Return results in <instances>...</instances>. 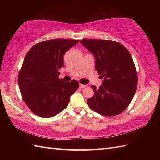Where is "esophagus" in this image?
Wrapping results in <instances>:
<instances>
[{"label": "esophagus", "instance_id": "esophagus-1", "mask_svg": "<svg viewBox=\"0 0 160 160\" xmlns=\"http://www.w3.org/2000/svg\"><path fill=\"white\" fill-rule=\"evenodd\" d=\"M87 87V85H83V84H79V88H85Z\"/></svg>", "mask_w": 160, "mask_h": 160}]
</instances>
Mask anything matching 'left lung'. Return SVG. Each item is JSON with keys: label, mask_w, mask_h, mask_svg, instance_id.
Segmentation results:
<instances>
[{"label": "left lung", "mask_w": 160, "mask_h": 160, "mask_svg": "<svg viewBox=\"0 0 160 160\" xmlns=\"http://www.w3.org/2000/svg\"><path fill=\"white\" fill-rule=\"evenodd\" d=\"M80 42L92 52L95 69L103 78L99 89L88 99L89 107L102 115H118L128 108L137 89L138 75L132 55L119 42L83 39Z\"/></svg>", "instance_id": "1"}]
</instances>
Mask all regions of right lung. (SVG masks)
<instances>
[{
	"label": "right lung",
	"mask_w": 160,
	"mask_h": 160,
	"mask_svg": "<svg viewBox=\"0 0 160 160\" xmlns=\"http://www.w3.org/2000/svg\"><path fill=\"white\" fill-rule=\"evenodd\" d=\"M78 40L52 39L37 43L28 51L18 77L23 101L32 113L51 118L68 105L71 96L79 88L76 80L59 79L63 55Z\"/></svg>",
	"instance_id": "add662e5"
}]
</instances>
